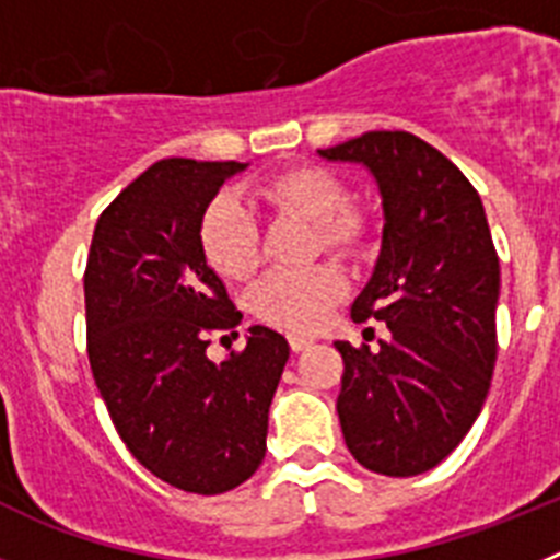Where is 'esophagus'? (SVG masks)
<instances>
[{"label":"esophagus","instance_id":"1","mask_svg":"<svg viewBox=\"0 0 560 560\" xmlns=\"http://www.w3.org/2000/svg\"><path fill=\"white\" fill-rule=\"evenodd\" d=\"M289 345L294 353H300V350L311 348V345H314V339H311V336H303V334H289Z\"/></svg>","mask_w":560,"mask_h":560}]
</instances>
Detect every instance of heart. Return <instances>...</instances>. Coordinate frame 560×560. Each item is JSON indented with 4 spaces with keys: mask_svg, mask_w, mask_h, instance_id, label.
I'll return each mask as SVG.
<instances>
[{
    "mask_svg": "<svg viewBox=\"0 0 560 560\" xmlns=\"http://www.w3.org/2000/svg\"><path fill=\"white\" fill-rule=\"evenodd\" d=\"M257 196L277 210L294 212L316 224L323 249L353 255L364 244L368 224L350 205L348 185L328 167L294 165L260 182ZM199 244L205 260L226 280H244L257 266V232L246 210L219 196L201 215ZM345 294V280L328 266L303 271H269L252 289L249 305L257 319L275 328L308 334L328 319Z\"/></svg>",
    "mask_w": 560,
    "mask_h": 560,
    "instance_id": "obj_1",
    "label": "heart"
}]
</instances>
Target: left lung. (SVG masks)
<instances>
[{
  "label": "left lung",
  "instance_id": "obj_1",
  "mask_svg": "<svg viewBox=\"0 0 560 560\" xmlns=\"http://www.w3.org/2000/svg\"><path fill=\"white\" fill-rule=\"evenodd\" d=\"M319 156L361 162L384 207L378 264L350 316L387 323L389 341L375 353L334 341L341 434L370 471L415 477L459 446L491 389L499 257L482 199L409 131H368Z\"/></svg>",
  "mask_w": 560,
  "mask_h": 560
}]
</instances>
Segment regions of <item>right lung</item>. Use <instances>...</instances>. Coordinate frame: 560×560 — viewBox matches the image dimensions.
Instances as JSON below:
<instances>
[{"label": "right lung", "instance_id": "right-lung-1", "mask_svg": "<svg viewBox=\"0 0 560 560\" xmlns=\"http://www.w3.org/2000/svg\"><path fill=\"white\" fill-rule=\"evenodd\" d=\"M241 162L160 160L101 212L89 249L86 353L137 463L187 493L237 488L266 457L289 341L252 325L244 350L207 359L241 311L207 266L199 224ZM226 339V336H221Z\"/></svg>", "mask_w": 560, "mask_h": 560}]
</instances>
